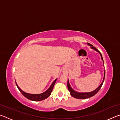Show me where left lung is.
<instances>
[{"label": "left lung", "mask_w": 120, "mask_h": 120, "mask_svg": "<svg viewBox=\"0 0 120 120\" xmlns=\"http://www.w3.org/2000/svg\"><path fill=\"white\" fill-rule=\"evenodd\" d=\"M87 44H88V45H89V46H91V48L93 49H94V50L98 52L100 54L101 60H102L103 61V57H102V56H101V52H99V51L97 50L96 48H95L94 46H93V45H92V44H91L87 43ZM103 62H104V61H103ZM105 75V71H104V78H103V82H102L101 83V84L99 85V86L98 87H97V88L96 89H95V90H94V91H93V92H88V93H79V92H76V91L74 90V89H73L71 88V87L70 86V85L69 84V80H68L67 86H68V90L70 92V95H71L72 97H75V98H78V99H86V98H89V97L94 96V95L96 94V93L99 90V89H101V86H102V85L103 84V82H104V80Z\"/></svg>", "instance_id": "obj_1"}]
</instances>
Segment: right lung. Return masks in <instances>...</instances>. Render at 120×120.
Listing matches in <instances>:
<instances>
[{
	"instance_id": "1",
	"label": "right lung",
	"mask_w": 120,
	"mask_h": 120,
	"mask_svg": "<svg viewBox=\"0 0 120 120\" xmlns=\"http://www.w3.org/2000/svg\"><path fill=\"white\" fill-rule=\"evenodd\" d=\"M56 79L54 80L53 81V82H52V84L51 85V86H50L49 88L48 89V90H46L45 92H44L43 93H41V94H28V93L24 92V91H23L22 89L19 88L17 84H16V86H17L18 89H19V90L21 92L23 95H24L26 98H27V99H30V100L31 101H42L44 100L46 98H47L49 96H50V95L51 94V92L53 90V88L54 85L55 84V83L56 81Z\"/></svg>"
}]
</instances>
